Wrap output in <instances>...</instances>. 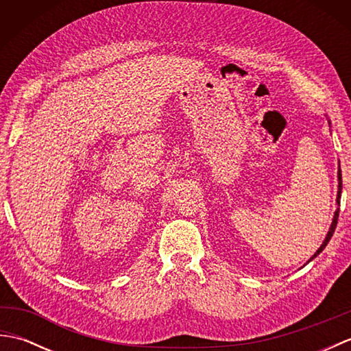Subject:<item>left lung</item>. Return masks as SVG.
Listing matches in <instances>:
<instances>
[{
    "label": "left lung",
    "mask_w": 351,
    "mask_h": 351,
    "mask_svg": "<svg viewBox=\"0 0 351 351\" xmlns=\"http://www.w3.org/2000/svg\"><path fill=\"white\" fill-rule=\"evenodd\" d=\"M341 190H342V175H341V167H339V170H338V197H337V204L339 205V200H341ZM338 215H339V208L337 211H335V215H333V220H332V225H330V229H329V232H327V235H326V238H324V241H323V244L319 245V249L314 253V255H312V258L308 261V263H311L312 259L314 258H317V255H319V253H322L323 250H324V247L327 245V243L330 241V238H332V235H333V232H335V228H337V223H338Z\"/></svg>",
    "instance_id": "left-lung-1"
}]
</instances>
